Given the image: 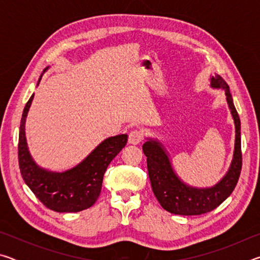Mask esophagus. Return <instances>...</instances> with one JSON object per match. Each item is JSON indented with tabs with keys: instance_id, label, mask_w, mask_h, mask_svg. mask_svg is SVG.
Wrapping results in <instances>:
<instances>
[{
	"instance_id": "esophagus-1",
	"label": "esophagus",
	"mask_w": 260,
	"mask_h": 260,
	"mask_svg": "<svg viewBox=\"0 0 260 260\" xmlns=\"http://www.w3.org/2000/svg\"><path fill=\"white\" fill-rule=\"evenodd\" d=\"M142 139H143V134L141 133L140 131L138 129L131 131V133L128 135V143L136 146V144H139L141 141H142Z\"/></svg>"
}]
</instances>
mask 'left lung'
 I'll return each instance as SVG.
<instances>
[{
    "mask_svg": "<svg viewBox=\"0 0 260 260\" xmlns=\"http://www.w3.org/2000/svg\"><path fill=\"white\" fill-rule=\"evenodd\" d=\"M211 87L225 90L228 108L231 110L235 125V144L233 159L227 173L212 187L197 188L183 182L173 170L169 152L156 139L148 138L143 144V152L147 156L148 173L152 191L162 209L180 215H199L214 210L230 197L239 181L241 153V120L233 102L230 87L220 76L211 77Z\"/></svg>",
    "mask_w": 260,
    "mask_h": 260,
    "instance_id": "1",
    "label": "left lung"
}]
</instances>
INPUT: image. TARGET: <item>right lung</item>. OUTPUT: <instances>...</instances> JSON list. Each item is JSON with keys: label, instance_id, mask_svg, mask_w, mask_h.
I'll use <instances>...</instances> for the list:
<instances>
[{"label": "right lung", "instance_id": "obj_1", "mask_svg": "<svg viewBox=\"0 0 260 260\" xmlns=\"http://www.w3.org/2000/svg\"><path fill=\"white\" fill-rule=\"evenodd\" d=\"M48 70L45 69V73ZM42 74L39 79L40 83ZM34 94L26 103L19 127L18 161L21 177L39 201L56 212H79L98 201L102 189L103 175L111 160L127 143V134L102 141L77 166L64 172H52L39 166L30 156L25 134V122Z\"/></svg>", "mask_w": 260, "mask_h": 260}]
</instances>
